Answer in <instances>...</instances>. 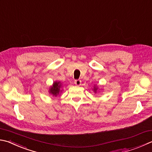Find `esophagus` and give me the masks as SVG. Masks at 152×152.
Returning <instances> with one entry per match:
<instances>
[{
	"mask_svg": "<svg viewBox=\"0 0 152 152\" xmlns=\"http://www.w3.org/2000/svg\"><path fill=\"white\" fill-rule=\"evenodd\" d=\"M81 80H76L75 81H74V84H75L76 86H80L81 85Z\"/></svg>",
	"mask_w": 152,
	"mask_h": 152,
	"instance_id": "1",
	"label": "esophagus"
}]
</instances>
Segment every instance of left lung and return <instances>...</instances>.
Masks as SVG:
<instances>
[{
  "mask_svg": "<svg viewBox=\"0 0 152 152\" xmlns=\"http://www.w3.org/2000/svg\"><path fill=\"white\" fill-rule=\"evenodd\" d=\"M96 90H97V88H94V90H95V92L96 91Z\"/></svg>",
  "mask_w": 152,
  "mask_h": 152,
  "instance_id": "left-lung-1",
  "label": "left lung"
}]
</instances>
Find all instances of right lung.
<instances>
[{
    "label": "right lung",
    "instance_id": "add662e5",
    "mask_svg": "<svg viewBox=\"0 0 152 152\" xmlns=\"http://www.w3.org/2000/svg\"><path fill=\"white\" fill-rule=\"evenodd\" d=\"M60 87H61V84H60V82H54L53 86H52L50 89L49 92L53 96H56L59 94Z\"/></svg>",
    "mask_w": 152,
    "mask_h": 152
}]
</instances>
